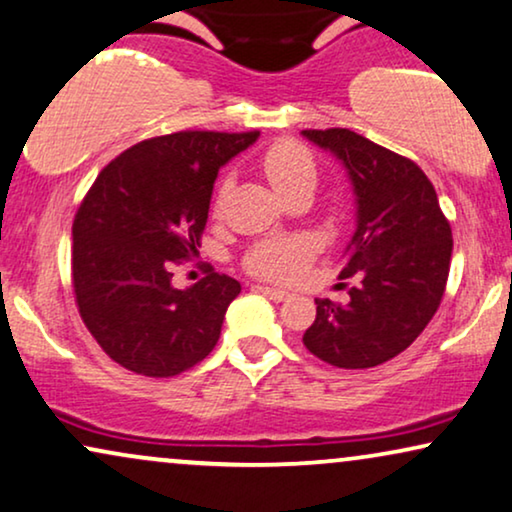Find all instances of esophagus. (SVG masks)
Wrapping results in <instances>:
<instances>
[{
  "label": "esophagus",
  "mask_w": 512,
  "mask_h": 512,
  "mask_svg": "<svg viewBox=\"0 0 512 512\" xmlns=\"http://www.w3.org/2000/svg\"><path fill=\"white\" fill-rule=\"evenodd\" d=\"M258 291H261L263 296H268L270 301H287L289 298V291H282V289H272V287H258Z\"/></svg>",
  "instance_id": "esophagus-1"
}]
</instances>
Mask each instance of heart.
I'll return each instance as SVG.
<instances>
[{"label":"heart","instance_id":"obj_1","mask_svg":"<svg viewBox=\"0 0 512 512\" xmlns=\"http://www.w3.org/2000/svg\"><path fill=\"white\" fill-rule=\"evenodd\" d=\"M261 167L272 183V188L287 197L289 192L298 188H315L317 181V167L315 159L305 145L289 141L272 143L268 150L263 152ZM230 178H223L216 190V209L221 207L225 195H228ZM317 254V244L313 237H282V240H265L256 244L247 256V268L258 277L277 282H291L301 277L310 261Z\"/></svg>","mask_w":512,"mask_h":512}]
</instances>
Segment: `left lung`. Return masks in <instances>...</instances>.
<instances>
[{
    "mask_svg": "<svg viewBox=\"0 0 512 512\" xmlns=\"http://www.w3.org/2000/svg\"><path fill=\"white\" fill-rule=\"evenodd\" d=\"M303 138L343 164L355 195V223L341 280L350 301L315 298L303 345L341 369L393 360L440 308L451 261V228L437 192L414 162L350 129H305Z\"/></svg>",
    "mask_w": 512,
    "mask_h": 512,
    "instance_id": "8db88e82",
    "label": "left lung"
}]
</instances>
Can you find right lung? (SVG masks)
Returning a JSON list of instances; mask_svg holds the SVG:
<instances>
[{
	"instance_id": "right-lung-1",
	"label": "right lung",
	"mask_w": 512,
	"mask_h": 512,
	"mask_svg": "<svg viewBox=\"0 0 512 512\" xmlns=\"http://www.w3.org/2000/svg\"><path fill=\"white\" fill-rule=\"evenodd\" d=\"M258 131H178L136 143L98 174L72 223L79 315L110 360L167 378L202 362L242 287L209 270L188 289L171 265L197 256L218 169Z\"/></svg>"
}]
</instances>
